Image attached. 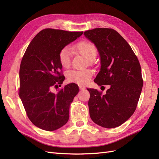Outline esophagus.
Segmentation results:
<instances>
[{
	"label": "esophagus",
	"mask_w": 159,
	"mask_h": 159,
	"mask_svg": "<svg viewBox=\"0 0 159 159\" xmlns=\"http://www.w3.org/2000/svg\"><path fill=\"white\" fill-rule=\"evenodd\" d=\"M79 88L80 90H84L85 89V88L84 87V86H82V85H80L79 86Z\"/></svg>",
	"instance_id": "esophagus-1"
}]
</instances>
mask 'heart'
Returning <instances> with one entry per match:
<instances>
[{"instance_id": "heart-1", "label": "heart", "mask_w": 159, "mask_h": 159, "mask_svg": "<svg viewBox=\"0 0 159 159\" xmlns=\"http://www.w3.org/2000/svg\"><path fill=\"white\" fill-rule=\"evenodd\" d=\"M74 49L84 56L89 61L94 60L97 54V48L92 42L82 41L74 46ZM71 50L69 47H65L59 54V61L62 67L68 68L70 65ZM93 72L89 70H71L67 74V78L70 82L84 85L91 81Z\"/></svg>"}]
</instances>
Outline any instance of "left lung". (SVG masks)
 I'll return each instance as SVG.
<instances>
[{"label": "left lung", "instance_id": "obj_1", "mask_svg": "<svg viewBox=\"0 0 159 159\" xmlns=\"http://www.w3.org/2000/svg\"><path fill=\"white\" fill-rule=\"evenodd\" d=\"M84 35L95 44L100 57V71L94 82L110 85L105 95L87 89L90 117L101 127H119L131 117L140 98L143 85L140 64L131 47L113 29L95 28Z\"/></svg>", "mask_w": 159, "mask_h": 159}]
</instances>
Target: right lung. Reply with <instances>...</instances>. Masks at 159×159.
<instances>
[{
  "label": "right lung",
  "instance_id": "1",
  "mask_svg": "<svg viewBox=\"0 0 159 159\" xmlns=\"http://www.w3.org/2000/svg\"><path fill=\"white\" fill-rule=\"evenodd\" d=\"M83 34L46 28L33 38L20 66V97L26 114L37 127L52 131L61 127L69 119L70 105L79 92L77 84L71 83L57 93L51 89L60 86L65 77L59 54L64 48Z\"/></svg>",
  "mask_w": 159,
  "mask_h": 159
}]
</instances>
